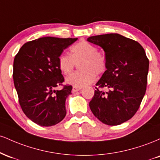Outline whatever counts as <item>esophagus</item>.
Wrapping results in <instances>:
<instances>
[{
  "mask_svg": "<svg viewBox=\"0 0 160 160\" xmlns=\"http://www.w3.org/2000/svg\"><path fill=\"white\" fill-rule=\"evenodd\" d=\"M81 89H82V87H77V86H73L72 92H76L81 90Z\"/></svg>",
  "mask_w": 160,
  "mask_h": 160,
  "instance_id": "1",
  "label": "esophagus"
}]
</instances>
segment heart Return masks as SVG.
<instances>
[{"label":"heart","instance_id":"heart-1","mask_svg":"<svg viewBox=\"0 0 160 160\" xmlns=\"http://www.w3.org/2000/svg\"><path fill=\"white\" fill-rule=\"evenodd\" d=\"M79 62L78 68L80 71L73 73L66 79L68 83L77 87L92 83L96 78L95 74L102 75L107 70L106 56L98 52L95 45L87 41H80L71 47V55H60L58 65L64 74H69L74 69L75 63Z\"/></svg>","mask_w":160,"mask_h":160}]
</instances>
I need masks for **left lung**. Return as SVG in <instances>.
I'll return each mask as SVG.
<instances>
[{
	"instance_id": "left-lung-1",
	"label": "left lung",
	"mask_w": 160,
	"mask_h": 160,
	"mask_svg": "<svg viewBox=\"0 0 160 160\" xmlns=\"http://www.w3.org/2000/svg\"><path fill=\"white\" fill-rule=\"evenodd\" d=\"M87 40L104 49L108 62L89 108L101 122L117 126L131 119L140 107L146 92L149 60L140 43L119 34L92 36ZM104 87L108 92L99 89Z\"/></svg>"
}]
</instances>
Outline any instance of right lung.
Returning a JSON list of instances; mask_svg holds the SVG:
<instances>
[{"instance_id":"obj_1","label":"right lung","mask_w":160,"mask_h":160,"mask_svg":"<svg viewBox=\"0 0 160 160\" xmlns=\"http://www.w3.org/2000/svg\"><path fill=\"white\" fill-rule=\"evenodd\" d=\"M77 40L40 38L25 43L15 56L12 77L19 104L27 117L39 126H54L65 118V101L72 86L55 89L65 80L58 59Z\"/></svg>"}]
</instances>
